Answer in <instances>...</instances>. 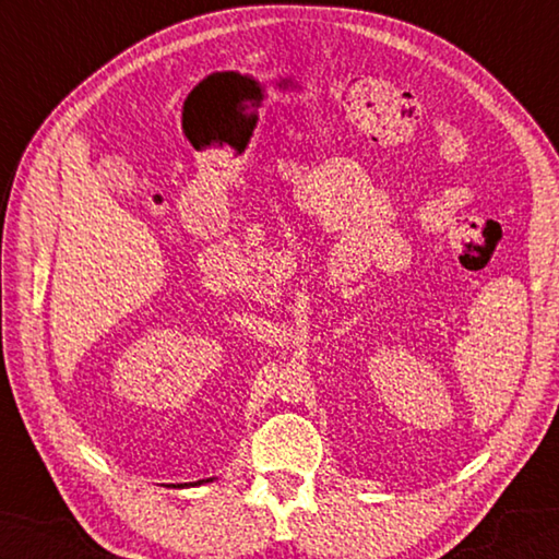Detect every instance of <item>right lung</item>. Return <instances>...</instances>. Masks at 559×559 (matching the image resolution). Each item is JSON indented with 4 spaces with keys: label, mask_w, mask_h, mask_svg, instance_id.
<instances>
[{
    "label": "right lung",
    "mask_w": 559,
    "mask_h": 559,
    "mask_svg": "<svg viewBox=\"0 0 559 559\" xmlns=\"http://www.w3.org/2000/svg\"><path fill=\"white\" fill-rule=\"evenodd\" d=\"M201 483H203V479H201ZM201 483H195V485H201ZM207 483H213V477H211V479H207Z\"/></svg>",
    "instance_id": "add662e5"
}]
</instances>
